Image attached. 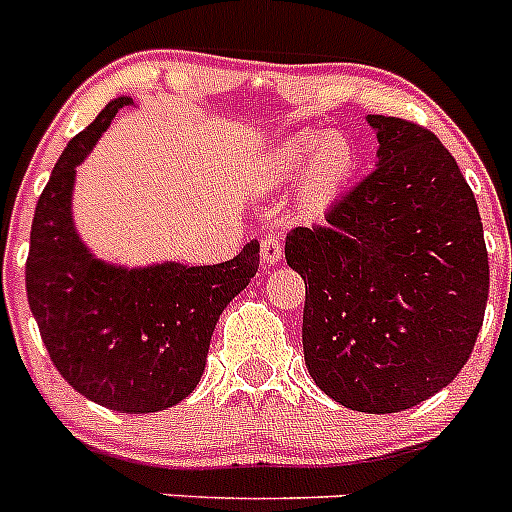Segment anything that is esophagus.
Returning <instances> with one entry per match:
<instances>
[{
	"instance_id": "1",
	"label": "esophagus",
	"mask_w": 512,
	"mask_h": 512,
	"mask_svg": "<svg viewBox=\"0 0 512 512\" xmlns=\"http://www.w3.org/2000/svg\"><path fill=\"white\" fill-rule=\"evenodd\" d=\"M279 259H282V241H279V238H264V241H261V264L269 269V266L277 264Z\"/></svg>"
}]
</instances>
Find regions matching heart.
Returning <instances> with one entry per match:
<instances>
[{
  "mask_svg": "<svg viewBox=\"0 0 512 512\" xmlns=\"http://www.w3.org/2000/svg\"><path fill=\"white\" fill-rule=\"evenodd\" d=\"M359 151L351 138L341 133H305L284 140L277 151H271L261 166V179L266 187H282L305 174L300 202L302 210L323 212L343 192L354 176Z\"/></svg>",
  "mask_w": 512,
  "mask_h": 512,
  "instance_id": "b5f03b06",
  "label": "heart"
}]
</instances>
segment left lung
Segmentation results:
<instances>
[{
    "mask_svg": "<svg viewBox=\"0 0 512 512\" xmlns=\"http://www.w3.org/2000/svg\"><path fill=\"white\" fill-rule=\"evenodd\" d=\"M377 169L287 233L305 279L310 377L343 408L400 413L469 361L490 292L485 230L454 156L423 125L369 115Z\"/></svg>",
    "mask_w": 512,
    "mask_h": 512,
    "instance_id": "1",
    "label": "left lung"
}]
</instances>
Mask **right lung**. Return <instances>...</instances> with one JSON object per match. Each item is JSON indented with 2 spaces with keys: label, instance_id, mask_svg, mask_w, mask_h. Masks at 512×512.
Instances as JSON below:
<instances>
[{
  "label": "right lung",
  "instance_id": "add662e5",
  "mask_svg": "<svg viewBox=\"0 0 512 512\" xmlns=\"http://www.w3.org/2000/svg\"><path fill=\"white\" fill-rule=\"evenodd\" d=\"M117 97L61 153L35 207L27 302L53 366L76 392L117 413H158L205 372L220 312L259 269V241L212 266L125 269L94 259L71 220L76 166L120 107Z\"/></svg>",
  "mask_w": 512,
  "mask_h": 512
}]
</instances>
